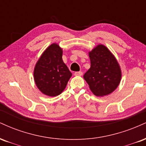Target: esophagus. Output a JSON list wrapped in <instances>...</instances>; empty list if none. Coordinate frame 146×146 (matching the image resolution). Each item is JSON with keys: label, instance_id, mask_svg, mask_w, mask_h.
<instances>
[{"label": "esophagus", "instance_id": "34e87169", "mask_svg": "<svg viewBox=\"0 0 146 146\" xmlns=\"http://www.w3.org/2000/svg\"><path fill=\"white\" fill-rule=\"evenodd\" d=\"M74 75L75 76H82V75H83V72H76L74 73Z\"/></svg>", "mask_w": 146, "mask_h": 146}]
</instances>
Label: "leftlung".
<instances>
[{
	"instance_id": "left-lung-1",
	"label": "left lung",
	"mask_w": 146,
	"mask_h": 146,
	"mask_svg": "<svg viewBox=\"0 0 146 146\" xmlns=\"http://www.w3.org/2000/svg\"><path fill=\"white\" fill-rule=\"evenodd\" d=\"M89 56L91 67L84 74V79L94 95H109L116 90L121 80V72L117 59L102 44L89 52Z\"/></svg>"
}]
</instances>
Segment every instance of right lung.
Segmentation results:
<instances>
[{
  "instance_id": "1",
  "label": "right lung",
  "mask_w": 146,
  "mask_h": 146,
  "mask_svg": "<svg viewBox=\"0 0 146 146\" xmlns=\"http://www.w3.org/2000/svg\"><path fill=\"white\" fill-rule=\"evenodd\" d=\"M62 54V48L54 43L44 50L35 66L36 85L42 93L48 96L62 93L72 75L63 63Z\"/></svg>"
}]
</instances>
